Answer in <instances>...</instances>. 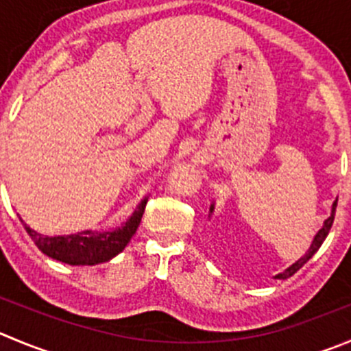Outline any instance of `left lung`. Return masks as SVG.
Segmentation results:
<instances>
[{
	"label": "left lung",
	"instance_id": "left-lung-1",
	"mask_svg": "<svg viewBox=\"0 0 351 351\" xmlns=\"http://www.w3.org/2000/svg\"><path fill=\"white\" fill-rule=\"evenodd\" d=\"M336 206H338V199H336V202L332 203V212H331V215H329V219L326 220V222H324L322 229H320V231L317 232V236H315V238H313V241H312V245H310L308 252H306L305 255H303L302 258L298 260V262H295V263H293L291 267H288V269H286L285 272L278 274V276H276V278H278V279H288V278H291L293 274H295V272H298V270L302 269V267L305 265V263L308 262L310 258H312V256H313V253H315L317 250L320 248V245H322V243H324V239L328 238L329 231H331V228H332V222H335V213H336ZM210 212H213V206H210Z\"/></svg>",
	"mask_w": 351,
	"mask_h": 351
}]
</instances>
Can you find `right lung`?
I'll list each match as a JSON object with an SVG mask.
<instances>
[{
  "label": "right lung",
  "instance_id": "obj_1",
  "mask_svg": "<svg viewBox=\"0 0 351 351\" xmlns=\"http://www.w3.org/2000/svg\"><path fill=\"white\" fill-rule=\"evenodd\" d=\"M146 203H148V198L139 203L131 219L123 226H120L115 231L106 232L82 231L77 234L49 238V236H43L36 232L34 229L27 228L23 220H20L25 226V231L31 236L32 241L45 255L60 260L63 263H70V265H96V263L108 262L110 258L119 255L128 246V243L131 241L136 229H138L139 222H141Z\"/></svg>",
  "mask_w": 351,
  "mask_h": 351
}]
</instances>
